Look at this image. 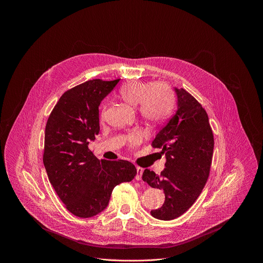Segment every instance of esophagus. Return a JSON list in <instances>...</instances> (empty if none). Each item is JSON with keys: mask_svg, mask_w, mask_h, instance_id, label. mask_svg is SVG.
<instances>
[{"mask_svg": "<svg viewBox=\"0 0 263 263\" xmlns=\"http://www.w3.org/2000/svg\"><path fill=\"white\" fill-rule=\"evenodd\" d=\"M142 173H143V170L141 168V167H139V166H137L136 167V176H135V179L136 180H141V176H142Z\"/></svg>", "mask_w": 263, "mask_h": 263, "instance_id": "1", "label": "esophagus"}]
</instances>
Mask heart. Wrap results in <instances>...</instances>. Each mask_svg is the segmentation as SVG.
<instances>
[{
	"mask_svg": "<svg viewBox=\"0 0 263 263\" xmlns=\"http://www.w3.org/2000/svg\"><path fill=\"white\" fill-rule=\"evenodd\" d=\"M121 97L130 105L136 106L139 117L148 124H160L172 114L175 106V96L172 88L165 84L131 81L122 86ZM141 141L138 132L128 135V144L134 146Z\"/></svg>",
	"mask_w": 263,
	"mask_h": 263,
	"instance_id": "1",
	"label": "heart"
}]
</instances>
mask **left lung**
Listing matches in <instances>:
<instances>
[{
  "instance_id": "8db88e82",
  "label": "left lung",
  "mask_w": 263,
  "mask_h": 263,
  "mask_svg": "<svg viewBox=\"0 0 263 263\" xmlns=\"http://www.w3.org/2000/svg\"><path fill=\"white\" fill-rule=\"evenodd\" d=\"M175 90L178 110L152 142L165 154V168L160 175L147 168L142 174L144 182L165 193L163 205L151 211L162 220L181 216L199 198L209 177L214 146L206 110L189 91Z\"/></svg>"
}]
</instances>
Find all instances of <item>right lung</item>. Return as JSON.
Wrapping results in <instances>:
<instances>
[{
  "label": "right lung",
  "instance_id": "obj_1",
  "mask_svg": "<svg viewBox=\"0 0 263 263\" xmlns=\"http://www.w3.org/2000/svg\"><path fill=\"white\" fill-rule=\"evenodd\" d=\"M119 81L92 79L66 90L47 122L44 164L65 208L78 217L102 212L115 187L136 175L131 162L99 160L88 148L100 131V103Z\"/></svg>",
  "mask_w": 263,
  "mask_h": 263
}]
</instances>
